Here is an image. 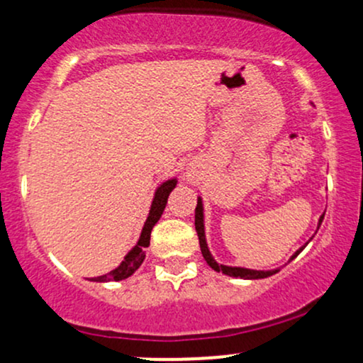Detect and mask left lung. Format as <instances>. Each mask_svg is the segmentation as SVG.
Wrapping results in <instances>:
<instances>
[{"instance_id": "1", "label": "left lung", "mask_w": 363, "mask_h": 363, "mask_svg": "<svg viewBox=\"0 0 363 363\" xmlns=\"http://www.w3.org/2000/svg\"><path fill=\"white\" fill-rule=\"evenodd\" d=\"M323 218H324V213L320 215L318 228L320 227V223H323ZM194 227H196V232H198L199 247H201L203 257H205V261L208 262V266H210V268H213L215 272H218V273L222 272L223 274H227V277L244 278V280H259V278H268V277H272V274L280 272V269H269V272H261V269H247V268H239V266L218 264V262L213 259V256H211L210 249H208V244H206L205 213H203V199L201 198H198V205H196V210H194ZM303 247H306V245H303ZM303 247L298 249V251L290 257V261L294 259V257H297L298 252H301Z\"/></svg>"}]
</instances>
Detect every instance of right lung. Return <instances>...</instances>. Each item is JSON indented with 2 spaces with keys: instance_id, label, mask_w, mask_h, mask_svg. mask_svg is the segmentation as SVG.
<instances>
[{
  "instance_id": "right-lung-1",
  "label": "right lung",
  "mask_w": 363,
  "mask_h": 363,
  "mask_svg": "<svg viewBox=\"0 0 363 363\" xmlns=\"http://www.w3.org/2000/svg\"><path fill=\"white\" fill-rule=\"evenodd\" d=\"M177 184V179H169V181L162 182L160 186L157 187L155 196H153L152 206H150V213L147 216V222L143 225V230H141L138 242H136L135 247L129 251L124 259L121 261V264L116 269H112L107 274H102V277L97 278H90L91 281H121L126 280L128 277H131L136 269L140 268L141 262L145 259V254H147V247L150 245V235H152V228L158 220H160L162 213H164L165 205H167V198L169 194L172 193V189Z\"/></svg>"
}]
</instances>
